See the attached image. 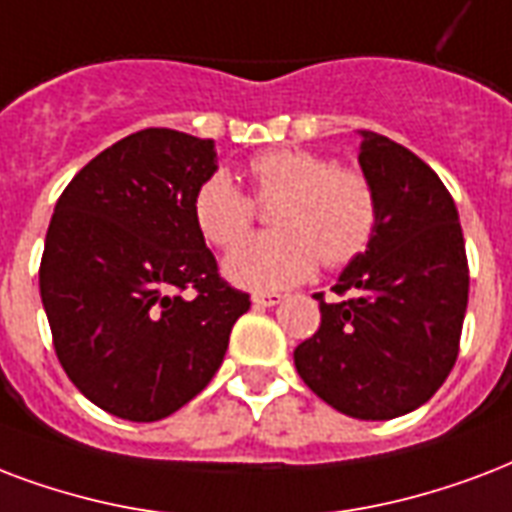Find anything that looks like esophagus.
Listing matches in <instances>:
<instances>
[{
	"mask_svg": "<svg viewBox=\"0 0 512 512\" xmlns=\"http://www.w3.org/2000/svg\"><path fill=\"white\" fill-rule=\"evenodd\" d=\"M252 303H255L257 308L279 306V303H282V295H279V292H255V295H252Z\"/></svg>",
	"mask_w": 512,
	"mask_h": 512,
	"instance_id": "esophagus-1",
	"label": "esophagus"
}]
</instances>
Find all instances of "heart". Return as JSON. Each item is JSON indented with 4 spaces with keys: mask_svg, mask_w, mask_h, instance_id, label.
<instances>
[{
    "mask_svg": "<svg viewBox=\"0 0 512 512\" xmlns=\"http://www.w3.org/2000/svg\"><path fill=\"white\" fill-rule=\"evenodd\" d=\"M257 198H273L276 230L236 247L255 222V201L217 171L193 195V220L212 247H236L225 273L249 290H282L303 282L319 260L341 268L376 236L378 195L360 169L300 147H276L247 166Z\"/></svg>",
    "mask_w": 512,
    "mask_h": 512,
    "instance_id": "1",
    "label": "heart"
}]
</instances>
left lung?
<instances>
[{"label":"left lung","mask_w":512,"mask_h":512,"mask_svg":"<svg viewBox=\"0 0 512 512\" xmlns=\"http://www.w3.org/2000/svg\"><path fill=\"white\" fill-rule=\"evenodd\" d=\"M378 228L325 300L319 330L295 349L306 386L335 411L384 421L416 411L454 368L470 268L454 198L408 147L360 131Z\"/></svg>","instance_id":"left-lung-1"}]
</instances>
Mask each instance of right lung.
Here are the masks:
<instances>
[{"mask_svg": "<svg viewBox=\"0 0 512 512\" xmlns=\"http://www.w3.org/2000/svg\"><path fill=\"white\" fill-rule=\"evenodd\" d=\"M214 171L212 139L144 128L58 198L39 295L66 376L117 419H166L204 392L249 311L195 228L193 195Z\"/></svg>", "mask_w": 512, "mask_h": 512, "instance_id": "obj_1", "label": "right lung"}]
</instances>
